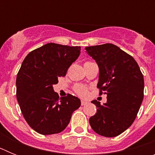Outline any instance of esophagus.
Here are the masks:
<instances>
[{
  "label": "esophagus",
  "mask_w": 155,
  "mask_h": 155,
  "mask_svg": "<svg viewBox=\"0 0 155 155\" xmlns=\"http://www.w3.org/2000/svg\"><path fill=\"white\" fill-rule=\"evenodd\" d=\"M81 105H85L88 103V102H86V101H84V100H81Z\"/></svg>",
  "instance_id": "obj_1"
}]
</instances>
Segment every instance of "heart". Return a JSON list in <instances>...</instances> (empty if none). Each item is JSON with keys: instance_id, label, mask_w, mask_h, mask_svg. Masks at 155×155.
Wrapping results in <instances>:
<instances>
[{"instance_id": "1", "label": "heart", "mask_w": 155, "mask_h": 155, "mask_svg": "<svg viewBox=\"0 0 155 155\" xmlns=\"http://www.w3.org/2000/svg\"><path fill=\"white\" fill-rule=\"evenodd\" d=\"M74 91L77 94L81 97L87 96V88L83 85H76L74 87Z\"/></svg>"}]
</instances>
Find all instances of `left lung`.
<instances>
[{"mask_svg": "<svg viewBox=\"0 0 155 155\" xmlns=\"http://www.w3.org/2000/svg\"><path fill=\"white\" fill-rule=\"evenodd\" d=\"M97 63L99 76L97 87L99 94H107V102L97 107L89 119L93 130L101 136L113 137L132 125L143 98L144 81L134 57L111 43L85 47Z\"/></svg>", "mask_w": 155, "mask_h": 155, "instance_id": "1", "label": "left lung"}]
</instances>
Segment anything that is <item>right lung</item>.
<instances>
[{"instance_id": "add662e5", "label": "right lung", "mask_w": 155, "mask_h": 155, "mask_svg": "<svg viewBox=\"0 0 155 155\" xmlns=\"http://www.w3.org/2000/svg\"><path fill=\"white\" fill-rule=\"evenodd\" d=\"M81 53L80 46L47 43L30 52L16 78V96L25 120L40 134L64 130L81 100L71 94L59 98L53 85L64 77Z\"/></svg>"}]
</instances>
